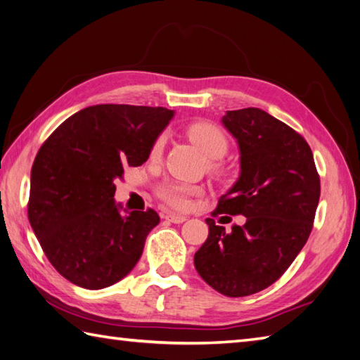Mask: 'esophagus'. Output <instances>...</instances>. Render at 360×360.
Segmentation results:
<instances>
[{
    "mask_svg": "<svg viewBox=\"0 0 360 360\" xmlns=\"http://www.w3.org/2000/svg\"><path fill=\"white\" fill-rule=\"evenodd\" d=\"M165 218H167V220L168 221H172V223H184L186 220H187V217L186 215H181V214H167L165 215Z\"/></svg>",
    "mask_w": 360,
    "mask_h": 360,
    "instance_id": "obj_1",
    "label": "esophagus"
}]
</instances>
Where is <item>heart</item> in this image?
<instances>
[{"label":"heart","instance_id":"b5f03b06","mask_svg":"<svg viewBox=\"0 0 360 360\" xmlns=\"http://www.w3.org/2000/svg\"><path fill=\"white\" fill-rule=\"evenodd\" d=\"M187 136L190 140L206 154V158L210 160L221 159L228 153V139L221 129L210 123H193L187 128ZM165 139L159 137L151 148V156H159L164 150ZM200 192L198 187L186 184L181 181H165L158 186V195L165 202L173 207H186L190 198Z\"/></svg>","mask_w":360,"mask_h":360}]
</instances>
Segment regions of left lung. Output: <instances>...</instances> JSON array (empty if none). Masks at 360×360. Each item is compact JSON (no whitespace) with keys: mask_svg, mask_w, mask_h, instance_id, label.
Segmentation results:
<instances>
[{"mask_svg":"<svg viewBox=\"0 0 360 360\" xmlns=\"http://www.w3.org/2000/svg\"><path fill=\"white\" fill-rule=\"evenodd\" d=\"M221 123L237 140L240 176L214 215H245L229 232L207 218L195 269L226 297H248L283 276L312 231L320 176L311 146L290 126L257 108L228 110Z\"/></svg>","mask_w":360,"mask_h":360,"instance_id":"1","label":"left lung"}]
</instances>
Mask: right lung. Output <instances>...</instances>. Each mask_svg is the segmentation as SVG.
I'll list each match as a JSON object with an SVG mask.
<instances>
[{
  "instance_id": "obj_1",
  "label": "right lung",
  "mask_w": 360,
  "mask_h": 360,
  "mask_svg": "<svg viewBox=\"0 0 360 360\" xmlns=\"http://www.w3.org/2000/svg\"><path fill=\"white\" fill-rule=\"evenodd\" d=\"M174 110L96 104L67 118L40 146L31 170L27 218L63 278L100 290L128 274L158 226L156 210L122 214L114 181L150 158Z\"/></svg>"
}]
</instances>
